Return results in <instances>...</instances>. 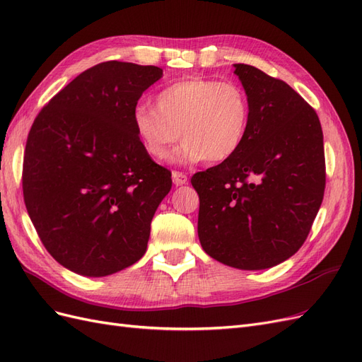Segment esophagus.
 Instances as JSON below:
<instances>
[{"instance_id": "esophagus-1", "label": "esophagus", "mask_w": 362, "mask_h": 362, "mask_svg": "<svg viewBox=\"0 0 362 362\" xmlns=\"http://www.w3.org/2000/svg\"><path fill=\"white\" fill-rule=\"evenodd\" d=\"M172 180H173L175 185H184L185 182H187V177H185L182 172H177V170L172 172Z\"/></svg>"}]
</instances>
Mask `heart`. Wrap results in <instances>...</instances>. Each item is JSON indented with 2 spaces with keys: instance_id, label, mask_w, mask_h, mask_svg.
Segmentation results:
<instances>
[{
  "instance_id": "b5f03b06",
  "label": "heart",
  "mask_w": 362,
  "mask_h": 362,
  "mask_svg": "<svg viewBox=\"0 0 362 362\" xmlns=\"http://www.w3.org/2000/svg\"><path fill=\"white\" fill-rule=\"evenodd\" d=\"M250 104L243 87L210 78L181 80L164 87L156 107L137 104L131 115L134 133L145 152L163 160L181 137L173 161L222 163L245 144Z\"/></svg>"
}]
</instances>
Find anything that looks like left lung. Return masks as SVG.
Masks as SVG:
<instances>
[{"label":"left lung","instance_id":"left-lung-1","mask_svg":"<svg viewBox=\"0 0 362 362\" xmlns=\"http://www.w3.org/2000/svg\"><path fill=\"white\" fill-rule=\"evenodd\" d=\"M250 120L235 156L193 175L202 249L222 264L270 269L310 234L323 201L322 125L314 108L282 80L234 64Z\"/></svg>","mask_w":362,"mask_h":362}]
</instances>
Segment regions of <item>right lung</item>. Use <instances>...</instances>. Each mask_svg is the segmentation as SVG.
Segmentation results:
<instances>
[{"label": "right lung", "instance_id": "1", "mask_svg": "<svg viewBox=\"0 0 362 362\" xmlns=\"http://www.w3.org/2000/svg\"><path fill=\"white\" fill-rule=\"evenodd\" d=\"M157 66L104 62L42 108L28 133L23 190L51 257L101 278L145 255L151 221L170 192V172L146 154L131 124Z\"/></svg>", "mask_w": 362, "mask_h": 362}]
</instances>
